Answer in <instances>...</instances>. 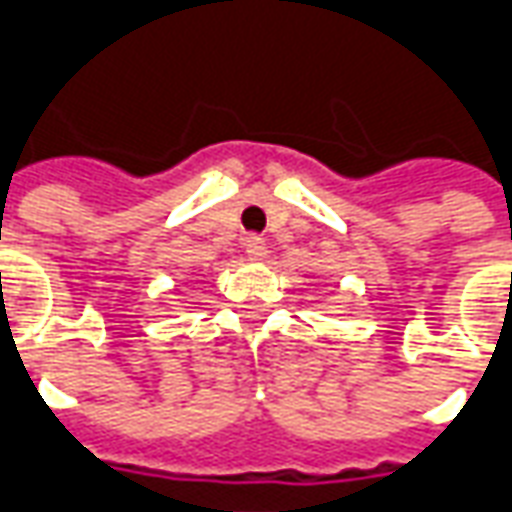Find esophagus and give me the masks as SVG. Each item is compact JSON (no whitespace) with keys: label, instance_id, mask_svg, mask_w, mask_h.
Instances as JSON below:
<instances>
[{"label":"esophagus","instance_id":"1","mask_svg":"<svg viewBox=\"0 0 512 512\" xmlns=\"http://www.w3.org/2000/svg\"><path fill=\"white\" fill-rule=\"evenodd\" d=\"M245 253L253 262H262L267 256V242L262 237H256V234H250V237H245Z\"/></svg>","mask_w":512,"mask_h":512}]
</instances>
